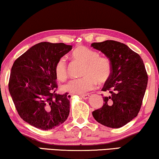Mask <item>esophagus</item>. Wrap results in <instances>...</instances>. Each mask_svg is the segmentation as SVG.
<instances>
[{"instance_id": "esophagus-1", "label": "esophagus", "mask_w": 159, "mask_h": 159, "mask_svg": "<svg viewBox=\"0 0 159 159\" xmlns=\"http://www.w3.org/2000/svg\"><path fill=\"white\" fill-rule=\"evenodd\" d=\"M80 97H81V98H84V99H87V98H89V94H83V95H80Z\"/></svg>"}]
</instances>
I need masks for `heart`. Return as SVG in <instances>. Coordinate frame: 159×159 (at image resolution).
<instances>
[{
  "label": "heart",
  "mask_w": 159,
  "mask_h": 159,
  "mask_svg": "<svg viewBox=\"0 0 159 159\" xmlns=\"http://www.w3.org/2000/svg\"><path fill=\"white\" fill-rule=\"evenodd\" d=\"M72 57L84 63L82 78L72 79L62 86V89L70 93H84L93 89L96 83L103 84L108 81L112 73V64L108 57L99 56L98 52L85 46H79L72 53ZM57 79L64 80L68 76L67 63L64 57L57 61L54 67Z\"/></svg>",
  "instance_id": "b5f03b06"
}]
</instances>
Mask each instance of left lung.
<instances>
[{"label": "left lung", "mask_w": 159, "mask_h": 159, "mask_svg": "<svg viewBox=\"0 0 159 159\" xmlns=\"http://www.w3.org/2000/svg\"><path fill=\"white\" fill-rule=\"evenodd\" d=\"M110 59L112 73L102 89L110 95L103 96V105L92 112L96 121L118 129L137 116L148 84V75L138 53L122 43L106 41L91 44Z\"/></svg>", "instance_id": "obj_1"}]
</instances>
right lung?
Here are the masks:
<instances>
[{"instance_id":"right-lung-1","label":"right lung","mask_w":159,"mask_h":159,"mask_svg":"<svg viewBox=\"0 0 159 159\" xmlns=\"http://www.w3.org/2000/svg\"><path fill=\"white\" fill-rule=\"evenodd\" d=\"M72 46L41 42L16 59L8 89L18 115L37 129L49 130L63 124L69 115L68 93L58 94L54 67Z\"/></svg>"}]
</instances>
